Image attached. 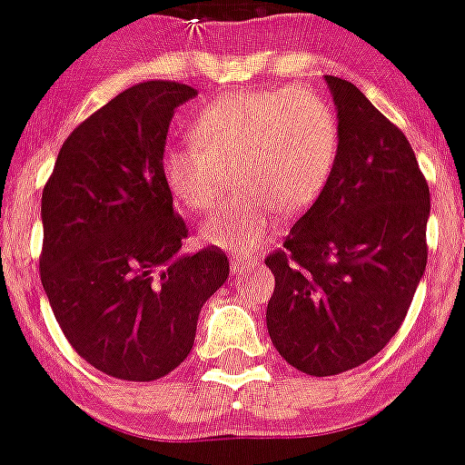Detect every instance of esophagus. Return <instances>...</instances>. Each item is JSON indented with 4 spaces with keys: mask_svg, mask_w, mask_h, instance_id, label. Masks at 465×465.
I'll use <instances>...</instances> for the list:
<instances>
[{
    "mask_svg": "<svg viewBox=\"0 0 465 465\" xmlns=\"http://www.w3.org/2000/svg\"><path fill=\"white\" fill-rule=\"evenodd\" d=\"M250 266H254V262H250V259H241V257L232 259V272H233V275H241V272L245 271V268H250Z\"/></svg>",
    "mask_w": 465,
    "mask_h": 465,
    "instance_id": "esophagus-1",
    "label": "esophagus"
}]
</instances>
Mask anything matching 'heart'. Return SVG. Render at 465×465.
<instances>
[{
  "label": "heart",
  "instance_id": "b5f03b06",
  "mask_svg": "<svg viewBox=\"0 0 465 465\" xmlns=\"http://www.w3.org/2000/svg\"><path fill=\"white\" fill-rule=\"evenodd\" d=\"M188 144L163 153L164 185L181 208L203 213L241 193L202 224V241L252 252L272 236L280 211H307L335 169L340 124L332 105L307 86L236 91L211 103L190 125Z\"/></svg>",
  "mask_w": 465,
  "mask_h": 465
}]
</instances>
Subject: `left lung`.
Instances as JSON below:
<instances>
[{"mask_svg": "<svg viewBox=\"0 0 465 465\" xmlns=\"http://www.w3.org/2000/svg\"><path fill=\"white\" fill-rule=\"evenodd\" d=\"M340 119L332 176L266 257V323L286 362L335 376L397 335L427 268L429 185L406 134L351 82L325 75Z\"/></svg>", "mask_w": 465, "mask_h": 465, "instance_id": "8db88e82", "label": "left lung"}]
</instances>
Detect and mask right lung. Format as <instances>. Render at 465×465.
Here are the masks:
<instances>
[{
	"instance_id": "1",
	"label": "right lung",
	"mask_w": 465,
	"mask_h": 465,
	"mask_svg": "<svg viewBox=\"0 0 465 465\" xmlns=\"http://www.w3.org/2000/svg\"><path fill=\"white\" fill-rule=\"evenodd\" d=\"M197 89L121 91L64 142L43 188L41 282L75 353L121 381H155L193 351L203 302L229 277L215 245L181 254L163 153L173 110Z\"/></svg>"
}]
</instances>
